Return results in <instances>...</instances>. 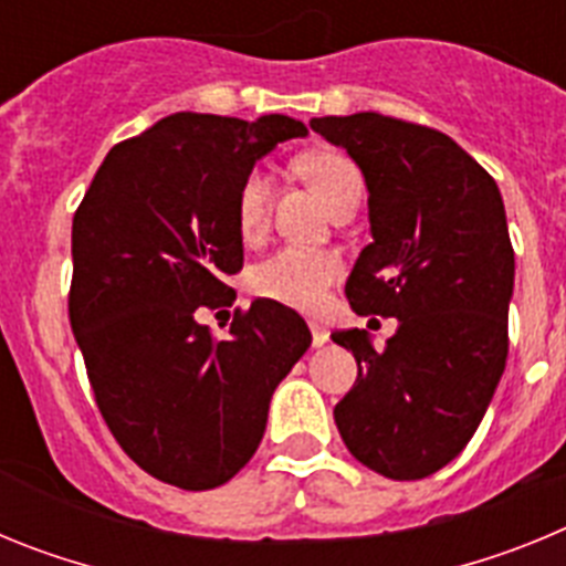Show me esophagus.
Returning <instances> with one entry per match:
<instances>
[{"label": "esophagus", "instance_id": "1", "mask_svg": "<svg viewBox=\"0 0 566 566\" xmlns=\"http://www.w3.org/2000/svg\"><path fill=\"white\" fill-rule=\"evenodd\" d=\"M308 328H312V345H314V348H323V345L328 343V328L319 326V323H308Z\"/></svg>", "mask_w": 566, "mask_h": 566}]
</instances>
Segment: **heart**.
Instances as JSON below:
<instances>
[{
  "mask_svg": "<svg viewBox=\"0 0 566 566\" xmlns=\"http://www.w3.org/2000/svg\"><path fill=\"white\" fill-rule=\"evenodd\" d=\"M300 175L319 192V198L328 203V209L345 201L348 195H363V172L348 155L337 149H317L297 158ZM269 175L263 169H252L243 178L234 198V221L243 240H254L269 214ZM339 260L332 252H317V249L286 247L269 254L252 269L249 286L258 297L272 300L286 308L297 312H317L326 300L328 286L339 277Z\"/></svg>",
  "mask_w": 566,
  "mask_h": 566,
  "instance_id": "1",
  "label": "heart"
}]
</instances>
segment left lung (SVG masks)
<instances>
[{
    "mask_svg": "<svg viewBox=\"0 0 566 566\" xmlns=\"http://www.w3.org/2000/svg\"><path fill=\"white\" fill-rule=\"evenodd\" d=\"M368 189L371 243L345 283L357 314L397 317L382 352L363 328L332 339L357 359L334 408L354 459L424 479L464 451L507 363L516 260L496 181L453 138L391 115L312 118Z\"/></svg>",
    "mask_w": 566,
    "mask_h": 566,
    "instance_id": "8db88e82",
    "label": "left lung"
}]
</instances>
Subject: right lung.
<instances>
[{
    "label": "right lung",
    "instance_id": "right-lung-1",
    "mask_svg": "<svg viewBox=\"0 0 566 566\" xmlns=\"http://www.w3.org/2000/svg\"><path fill=\"white\" fill-rule=\"evenodd\" d=\"M303 135L289 115L172 113L109 149L73 218L70 326L98 411L127 457L175 488H218L252 459L274 388L312 345L272 300H254L227 339L195 317L243 269L240 184Z\"/></svg>",
    "mask_w": 566,
    "mask_h": 566
}]
</instances>
